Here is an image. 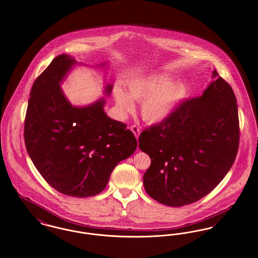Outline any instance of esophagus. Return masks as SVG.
I'll use <instances>...</instances> for the list:
<instances>
[{
	"label": "esophagus",
	"mask_w": 258,
	"mask_h": 258,
	"mask_svg": "<svg viewBox=\"0 0 258 258\" xmlns=\"http://www.w3.org/2000/svg\"><path fill=\"white\" fill-rule=\"evenodd\" d=\"M130 129H131V131L134 133V135H135L136 138L138 139V138H139V136H140V132H141V130H140V128H139V126H137V125H132V126L130 127Z\"/></svg>",
	"instance_id": "34e87169"
}]
</instances>
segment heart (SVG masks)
<instances>
[{"mask_svg": "<svg viewBox=\"0 0 258 258\" xmlns=\"http://www.w3.org/2000/svg\"><path fill=\"white\" fill-rule=\"evenodd\" d=\"M172 78L162 73L142 75L127 82L126 94L120 87L114 88V98L124 113L132 112V100L141 102V113L147 122L157 124L166 121L189 96V85L183 81L171 82Z\"/></svg>", "mask_w": 258, "mask_h": 258, "instance_id": "1", "label": "heart"}]
</instances>
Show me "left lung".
Wrapping results in <instances>:
<instances>
[{
  "label": "left lung",
  "instance_id": "obj_1",
  "mask_svg": "<svg viewBox=\"0 0 258 258\" xmlns=\"http://www.w3.org/2000/svg\"><path fill=\"white\" fill-rule=\"evenodd\" d=\"M200 97L182 102L162 123L139 137V148L151 164L145 189L159 203H194L226 176L239 148L238 106L230 85L217 71Z\"/></svg>",
  "mask_w": 258,
  "mask_h": 258
}]
</instances>
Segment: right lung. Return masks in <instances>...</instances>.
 <instances>
[{"instance_id": "1", "label": "right lung", "mask_w": 258, "mask_h": 258, "mask_svg": "<svg viewBox=\"0 0 258 258\" xmlns=\"http://www.w3.org/2000/svg\"><path fill=\"white\" fill-rule=\"evenodd\" d=\"M77 64L74 57L59 55L37 78L28 102L24 141L50 186L84 198L105 189L114 167L134 153L137 140L124 123L107 115L104 98L84 107L69 102L60 85ZM111 90L112 84H107L104 92L109 96Z\"/></svg>"}]
</instances>
